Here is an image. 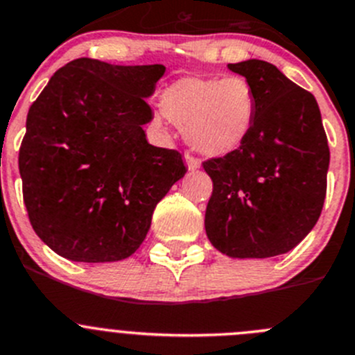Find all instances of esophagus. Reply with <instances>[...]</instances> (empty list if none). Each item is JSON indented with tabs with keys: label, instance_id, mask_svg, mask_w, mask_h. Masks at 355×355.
<instances>
[{
	"label": "esophagus",
	"instance_id": "obj_1",
	"mask_svg": "<svg viewBox=\"0 0 355 355\" xmlns=\"http://www.w3.org/2000/svg\"><path fill=\"white\" fill-rule=\"evenodd\" d=\"M185 162H187V168L191 171H196V170H200L201 168V161L198 157H194L193 154H185Z\"/></svg>",
	"mask_w": 355,
	"mask_h": 355
}]
</instances>
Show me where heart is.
Instances as JSON below:
<instances>
[{"label":"heart","instance_id":"heart-1","mask_svg":"<svg viewBox=\"0 0 355 355\" xmlns=\"http://www.w3.org/2000/svg\"><path fill=\"white\" fill-rule=\"evenodd\" d=\"M162 107L198 152L224 157L240 150L252 135L257 96L243 77L198 75L171 84L162 94Z\"/></svg>","mask_w":355,"mask_h":355}]
</instances>
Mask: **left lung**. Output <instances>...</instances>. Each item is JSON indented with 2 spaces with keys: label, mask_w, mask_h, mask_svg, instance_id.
Returning a JSON list of instances; mask_svg holds the SVG:
<instances>
[{
  "label": "left lung",
  "mask_w": 355,
  "mask_h": 355,
  "mask_svg": "<svg viewBox=\"0 0 355 355\" xmlns=\"http://www.w3.org/2000/svg\"><path fill=\"white\" fill-rule=\"evenodd\" d=\"M227 69L252 84L257 117L240 150L203 162L214 182L205 230L231 259L280 256L313 230L322 211L329 147L319 105L266 61Z\"/></svg>",
  "instance_id": "1"
}]
</instances>
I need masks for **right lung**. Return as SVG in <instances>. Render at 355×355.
Segmentation results:
<instances>
[{
    "label": "right lung",
    "mask_w": 355,
    "mask_h": 355,
    "mask_svg": "<svg viewBox=\"0 0 355 355\" xmlns=\"http://www.w3.org/2000/svg\"><path fill=\"white\" fill-rule=\"evenodd\" d=\"M162 64L119 66L80 58L52 75L29 108L19 171L40 240L77 263H114L137 252L154 208L187 168L154 147L145 99Z\"/></svg>",
    "instance_id": "1"
}]
</instances>
